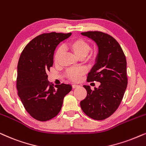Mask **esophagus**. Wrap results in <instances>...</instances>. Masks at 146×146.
I'll return each mask as SVG.
<instances>
[{
  "label": "esophagus",
  "instance_id": "obj_1",
  "mask_svg": "<svg viewBox=\"0 0 146 146\" xmlns=\"http://www.w3.org/2000/svg\"><path fill=\"white\" fill-rule=\"evenodd\" d=\"M79 86V85H78V84H73L72 85V88H77V87H78Z\"/></svg>",
  "mask_w": 146,
  "mask_h": 146
}]
</instances>
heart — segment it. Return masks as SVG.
Wrapping results in <instances>:
<instances>
[{
	"label": "heart",
	"instance_id": "obj_1",
	"mask_svg": "<svg viewBox=\"0 0 146 146\" xmlns=\"http://www.w3.org/2000/svg\"><path fill=\"white\" fill-rule=\"evenodd\" d=\"M68 48L78 58H84L87 56L90 50V45L86 40L82 38L74 39L68 44ZM64 50L62 47H59L55 52L54 56V61L58 63L63 54ZM85 70L82 68H70L66 71V76L69 80L76 82L84 74Z\"/></svg>",
	"mask_w": 146,
	"mask_h": 146
}]
</instances>
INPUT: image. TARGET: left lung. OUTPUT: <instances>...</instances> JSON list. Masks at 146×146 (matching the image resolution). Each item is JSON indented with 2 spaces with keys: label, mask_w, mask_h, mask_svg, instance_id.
I'll return each mask as SVG.
<instances>
[{
  "label": "left lung",
  "mask_w": 146,
  "mask_h": 146,
  "mask_svg": "<svg viewBox=\"0 0 146 146\" xmlns=\"http://www.w3.org/2000/svg\"><path fill=\"white\" fill-rule=\"evenodd\" d=\"M97 45L96 63L88 74L87 82H101L92 90L84 85L86 97L80 102L83 112L95 120H103L117 110L127 86V61L121 47L109 34L101 31L81 33Z\"/></svg>",
  "instance_id": "1"
}]
</instances>
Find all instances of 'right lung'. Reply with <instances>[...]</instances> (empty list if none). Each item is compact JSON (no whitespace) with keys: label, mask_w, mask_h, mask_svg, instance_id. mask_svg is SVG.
I'll return each mask as SVG.
<instances>
[{"label":"right lung","mask_w":146,"mask_h":146,"mask_svg":"<svg viewBox=\"0 0 146 146\" xmlns=\"http://www.w3.org/2000/svg\"><path fill=\"white\" fill-rule=\"evenodd\" d=\"M71 33L52 32L32 39L23 50L17 66L18 95L29 115L40 121L54 118L61 110L64 96L72 90L70 84L53 87L47 73L54 63L57 45Z\"/></svg>","instance_id":"obj_1"}]
</instances>
